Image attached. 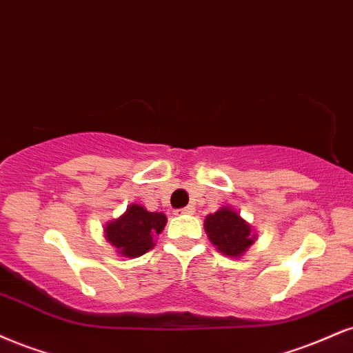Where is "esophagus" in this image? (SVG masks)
Masks as SVG:
<instances>
[{
	"label": "esophagus",
	"instance_id": "34e87169",
	"mask_svg": "<svg viewBox=\"0 0 353 353\" xmlns=\"http://www.w3.org/2000/svg\"><path fill=\"white\" fill-rule=\"evenodd\" d=\"M194 212H195L194 207H192V205H188V207H184V209L177 210L176 214H177V215H192Z\"/></svg>",
	"mask_w": 353,
	"mask_h": 353
}]
</instances>
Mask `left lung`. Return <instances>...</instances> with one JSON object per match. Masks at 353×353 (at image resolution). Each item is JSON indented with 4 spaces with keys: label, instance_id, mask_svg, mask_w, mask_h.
I'll return each instance as SVG.
<instances>
[{
    "label": "left lung",
    "instance_id": "obj_1",
    "mask_svg": "<svg viewBox=\"0 0 353 353\" xmlns=\"http://www.w3.org/2000/svg\"><path fill=\"white\" fill-rule=\"evenodd\" d=\"M207 236L219 253L230 258L243 256L256 240V233L246 220L232 207L223 205L209 214L203 222Z\"/></svg>",
    "mask_w": 353,
    "mask_h": 353
}]
</instances>
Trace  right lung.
Masks as SVG:
<instances>
[{
  "mask_svg": "<svg viewBox=\"0 0 353 353\" xmlns=\"http://www.w3.org/2000/svg\"><path fill=\"white\" fill-rule=\"evenodd\" d=\"M165 215L150 212L139 203H131L118 219L105 225V239L125 258H138L154 246L156 235L164 230Z\"/></svg>",
  "mask_w": 353,
  "mask_h": 353,
  "instance_id": "1",
  "label": "right lung"
}]
</instances>
